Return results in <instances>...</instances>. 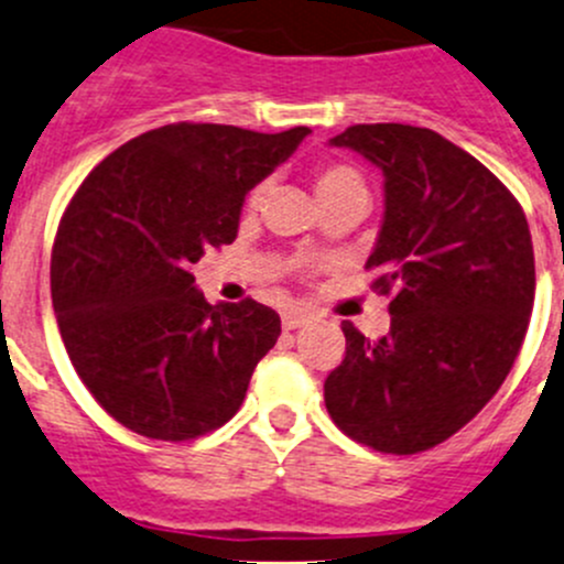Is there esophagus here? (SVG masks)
<instances>
[{"mask_svg":"<svg viewBox=\"0 0 564 564\" xmlns=\"http://www.w3.org/2000/svg\"><path fill=\"white\" fill-rule=\"evenodd\" d=\"M310 321H312V312L304 310V306H290V310H284L282 315V326L288 328V332L306 326Z\"/></svg>","mask_w":564,"mask_h":564,"instance_id":"obj_1","label":"esophagus"}]
</instances>
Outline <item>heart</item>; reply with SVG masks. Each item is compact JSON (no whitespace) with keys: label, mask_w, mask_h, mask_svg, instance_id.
<instances>
[{"label":"heart","mask_w":564,"mask_h":564,"mask_svg":"<svg viewBox=\"0 0 564 564\" xmlns=\"http://www.w3.org/2000/svg\"><path fill=\"white\" fill-rule=\"evenodd\" d=\"M315 192L321 203L326 199H343V197H367V183L356 166L343 164V161H328L321 164L315 172ZM265 194H269V183H258L249 192L247 208L258 210L263 205Z\"/></svg>","instance_id":"b5f03b06"}]
</instances>
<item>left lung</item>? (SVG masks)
Returning a JSON list of instances; mask_svg holds the SVG:
<instances>
[{
  "label": "left lung",
  "mask_w": 564,
  "mask_h": 564,
  "mask_svg": "<svg viewBox=\"0 0 564 564\" xmlns=\"http://www.w3.org/2000/svg\"><path fill=\"white\" fill-rule=\"evenodd\" d=\"M383 172V225L367 269L392 326L343 323L345 359L323 398L334 425L378 453L447 442L499 392L527 337L534 252L505 183L431 128L350 126L332 139Z\"/></svg>",
  "instance_id": "1"
}]
</instances>
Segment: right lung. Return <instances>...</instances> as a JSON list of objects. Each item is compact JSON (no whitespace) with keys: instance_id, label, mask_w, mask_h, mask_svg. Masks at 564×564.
<instances>
[{"instance_id":"add662e5","label":"right lung","mask_w":564,"mask_h":564,"mask_svg":"<svg viewBox=\"0 0 564 564\" xmlns=\"http://www.w3.org/2000/svg\"><path fill=\"white\" fill-rule=\"evenodd\" d=\"M306 133L161 126L106 155L65 208L54 315L85 387L128 431L188 442L241 409L280 315L254 299L208 304L192 265L236 241L243 197Z\"/></svg>"}]
</instances>
